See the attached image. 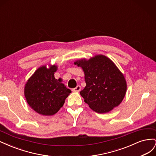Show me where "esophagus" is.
<instances>
[{
	"mask_svg": "<svg viewBox=\"0 0 156 156\" xmlns=\"http://www.w3.org/2000/svg\"><path fill=\"white\" fill-rule=\"evenodd\" d=\"M81 86H79V85H78V86H77V87H75V88H73V90H73V92H79L80 90H81Z\"/></svg>",
	"mask_w": 156,
	"mask_h": 156,
	"instance_id": "1",
	"label": "esophagus"
}]
</instances>
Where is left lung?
Instances as JSON below:
<instances>
[{
    "instance_id": "1",
    "label": "left lung",
    "mask_w": 156,
    "mask_h": 156,
    "mask_svg": "<svg viewBox=\"0 0 156 156\" xmlns=\"http://www.w3.org/2000/svg\"><path fill=\"white\" fill-rule=\"evenodd\" d=\"M74 64L84 72L87 85L80 94L90 108L98 113H105L120 105L127 84L123 74L109 58L97 55Z\"/></svg>"
}]
</instances>
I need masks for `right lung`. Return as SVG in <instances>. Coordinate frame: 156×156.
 Masks as SVG:
<instances>
[{
	"instance_id": "1",
	"label": "right lung",
	"mask_w": 156,
	"mask_h": 156,
	"mask_svg": "<svg viewBox=\"0 0 156 156\" xmlns=\"http://www.w3.org/2000/svg\"><path fill=\"white\" fill-rule=\"evenodd\" d=\"M57 66L49 69L45 66L37 69L29 79L25 87L27 103L41 115L51 116L63 106L65 100L72 92L64 84L55 78Z\"/></svg>"
}]
</instances>
